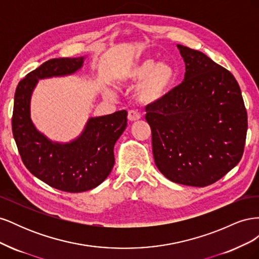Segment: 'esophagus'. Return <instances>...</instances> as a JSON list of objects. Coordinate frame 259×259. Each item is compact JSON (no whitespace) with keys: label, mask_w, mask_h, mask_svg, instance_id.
Here are the masks:
<instances>
[{"label":"esophagus","mask_w":259,"mask_h":259,"mask_svg":"<svg viewBox=\"0 0 259 259\" xmlns=\"http://www.w3.org/2000/svg\"><path fill=\"white\" fill-rule=\"evenodd\" d=\"M127 119L130 122H134L140 119V114L135 110H130L127 113Z\"/></svg>","instance_id":"esophagus-1"}]
</instances>
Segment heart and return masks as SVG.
Here are the masks:
<instances>
[{
  "label": "heart",
  "instance_id": "1",
  "mask_svg": "<svg viewBox=\"0 0 259 259\" xmlns=\"http://www.w3.org/2000/svg\"><path fill=\"white\" fill-rule=\"evenodd\" d=\"M178 81L176 68L169 62H156L152 58H139L125 66L121 71V82L134 85L138 81L134 97L139 104L154 105L173 92ZM108 95L111 92L108 91Z\"/></svg>",
  "mask_w": 259,
  "mask_h": 259
}]
</instances>
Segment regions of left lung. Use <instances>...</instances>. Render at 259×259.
I'll return each mask as SVG.
<instances>
[{
	"label": "left lung",
	"mask_w": 259,
	"mask_h": 259,
	"mask_svg": "<svg viewBox=\"0 0 259 259\" xmlns=\"http://www.w3.org/2000/svg\"><path fill=\"white\" fill-rule=\"evenodd\" d=\"M185 79L160 103L146 107L154 163L170 182L205 187L240 162L247 113L240 86L205 54L177 44Z\"/></svg>",
	"instance_id": "obj_1"
}]
</instances>
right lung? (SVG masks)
Listing matches in <instances>:
<instances>
[{"mask_svg":"<svg viewBox=\"0 0 259 259\" xmlns=\"http://www.w3.org/2000/svg\"><path fill=\"white\" fill-rule=\"evenodd\" d=\"M85 57L45 61L21 80L15 92L13 135L25 166L45 184L66 192L99 186L114 165L113 148L127 125V112L90 117L81 134L69 143L53 142L31 120V96L38 80L75 73Z\"/></svg>","mask_w":259,"mask_h":259,"instance_id":"1","label":"right lung"}]
</instances>
